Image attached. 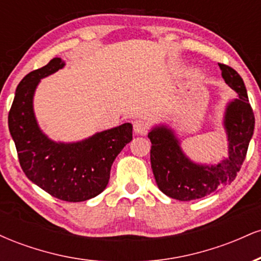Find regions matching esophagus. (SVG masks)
Segmentation results:
<instances>
[{
	"instance_id": "34e87169",
	"label": "esophagus",
	"mask_w": 261,
	"mask_h": 261,
	"mask_svg": "<svg viewBox=\"0 0 261 261\" xmlns=\"http://www.w3.org/2000/svg\"><path fill=\"white\" fill-rule=\"evenodd\" d=\"M134 125V131L136 135H146L148 130V124L142 119H139V120H135L133 122Z\"/></svg>"
}]
</instances>
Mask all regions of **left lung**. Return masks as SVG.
Returning a JSON list of instances; mask_svg holds the SVG:
<instances>
[{"mask_svg":"<svg viewBox=\"0 0 261 261\" xmlns=\"http://www.w3.org/2000/svg\"><path fill=\"white\" fill-rule=\"evenodd\" d=\"M218 65L224 82L237 93V98L227 104L223 116L228 157L216 164L196 163L184 153L180 141L169 126L155 125L148 133L155 182L162 193L179 201L201 199L234 180L253 136L255 118L243 80L229 66Z\"/></svg>","mask_w":261,"mask_h":261,"instance_id":"left-lung-1","label":"left lung"}]
</instances>
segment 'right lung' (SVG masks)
I'll return each mask as SVG.
<instances>
[{
    "mask_svg": "<svg viewBox=\"0 0 261 261\" xmlns=\"http://www.w3.org/2000/svg\"><path fill=\"white\" fill-rule=\"evenodd\" d=\"M64 66L61 59L54 58L20 81L8 114V127L27 178L56 199L80 202L107 188L113 162L133 140V125L125 122L77 142L49 139L39 127L33 99L40 80Z\"/></svg>",
    "mask_w": 261,
    "mask_h": 261,
    "instance_id": "obj_1",
    "label": "right lung"
}]
</instances>
